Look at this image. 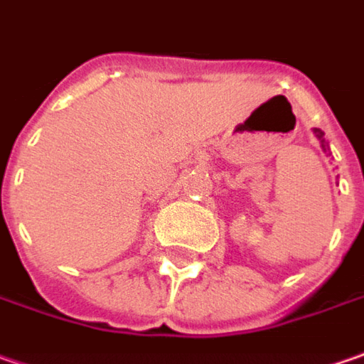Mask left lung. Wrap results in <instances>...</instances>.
Wrapping results in <instances>:
<instances>
[{"instance_id": "obj_1", "label": "left lung", "mask_w": 364, "mask_h": 364, "mask_svg": "<svg viewBox=\"0 0 364 364\" xmlns=\"http://www.w3.org/2000/svg\"><path fill=\"white\" fill-rule=\"evenodd\" d=\"M312 132H314V136L320 141V146H322V151L324 153H328L331 151V146H328V143H326V139H324V132L320 131V129H312Z\"/></svg>"}]
</instances>
